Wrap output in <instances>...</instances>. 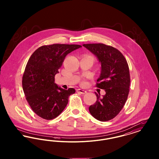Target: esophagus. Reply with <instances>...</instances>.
I'll list each match as a JSON object with an SVG mask.
<instances>
[{
	"label": "esophagus",
	"instance_id": "esophagus-1",
	"mask_svg": "<svg viewBox=\"0 0 159 159\" xmlns=\"http://www.w3.org/2000/svg\"><path fill=\"white\" fill-rule=\"evenodd\" d=\"M77 92L79 93H81V94H85V93H87L86 91L82 90V89H77Z\"/></svg>",
	"mask_w": 159,
	"mask_h": 159
}]
</instances>
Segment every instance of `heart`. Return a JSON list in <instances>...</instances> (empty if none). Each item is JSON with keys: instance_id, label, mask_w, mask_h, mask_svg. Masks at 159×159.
<instances>
[{"instance_id": "obj_1", "label": "heart", "mask_w": 159, "mask_h": 159, "mask_svg": "<svg viewBox=\"0 0 159 159\" xmlns=\"http://www.w3.org/2000/svg\"><path fill=\"white\" fill-rule=\"evenodd\" d=\"M85 83H86V82H85V81H83V82H82V84H84Z\"/></svg>"}]
</instances>
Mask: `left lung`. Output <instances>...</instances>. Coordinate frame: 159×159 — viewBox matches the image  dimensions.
<instances>
[{"label": "left lung", "instance_id": "left-lung-1", "mask_svg": "<svg viewBox=\"0 0 159 159\" xmlns=\"http://www.w3.org/2000/svg\"><path fill=\"white\" fill-rule=\"evenodd\" d=\"M95 55L101 64V75L96 87L104 89L103 97L95 92L97 101L89 107L91 115L99 121L114 118L120 112L128 99L130 77L127 61L116 48L103 43L84 44Z\"/></svg>", "mask_w": 159, "mask_h": 159}]
</instances>
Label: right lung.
Segmentation results:
<instances>
[{
  "mask_svg": "<svg viewBox=\"0 0 159 159\" xmlns=\"http://www.w3.org/2000/svg\"><path fill=\"white\" fill-rule=\"evenodd\" d=\"M79 45L53 44L42 46L31 55L23 74V91L32 110L42 119L52 120L67 105L75 89L67 90L55 83V76L68 53Z\"/></svg>",
  "mask_w": 159,
  "mask_h": 159,
  "instance_id": "obj_1",
  "label": "right lung"
}]
</instances>
